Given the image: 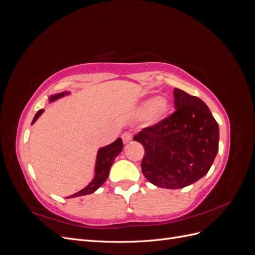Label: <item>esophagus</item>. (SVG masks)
I'll return each mask as SVG.
<instances>
[{
	"label": "esophagus",
	"instance_id": "obj_1",
	"mask_svg": "<svg viewBox=\"0 0 255 255\" xmlns=\"http://www.w3.org/2000/svg\"><path fill=\"white\" fill-rule=\"evenodd\" d=\"M121 137H122V140H123V142H125V143H128V142H129L130 140L133 139V135H132V133H128V132L123 133Z\"/></svg>",
	"mask_w": 255,
	"mask_h": 255
}]
</instances>
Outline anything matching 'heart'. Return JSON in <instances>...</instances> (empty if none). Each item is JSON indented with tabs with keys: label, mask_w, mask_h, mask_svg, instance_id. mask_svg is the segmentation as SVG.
Returning a JSON list of instances; mask_svg holds the SVG:
<instances>
[{
	"label": "heart",
	"mask_w": 255,
	"mask_h": 255,
	"mask_svg": "<svg viewBox=\"0 0 255 255\" xmlns=\"http://www.w3.org/2000/svg\"><path fill=\"white\" fill-rule=\"evenodd\" d=\"M171 111V105L167 100L159 99L158 97H152L142 103L140 106V114L148 116L152 123L159 122L167 117Z\"/></svg>",
	"instance_id": "b5f03b06"
}]
</instances>
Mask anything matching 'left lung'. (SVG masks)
I'll return each mask as SVG.
<instances>
[{
  "label": "left lung",
  "instance_id": "obj_1",
  "mask_svg": "<svg viewBox=\"0 0 255 255\" xmlns=\"http://www.w3.org/2000/svg\"><path fill=\"white\" fill-rule=\"evenodd\" d=\"M173 97L176 111L134 137L144 148L145 179L168 189L186 187L203 177L219 143L218 123L202 100L177 88Z\"/></svg>",
  "mask_w": 255,
  "mask_h": 255
}]
</instances>
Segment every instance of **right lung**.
Wrapping results in <instances>:
<instances>
[{
    "label": "right lung",
    "instance_id": "obj_1",
    "mask_svg": "<svg viewBox=\"0 0 255 255\" xmlns=\"http://www.w3.org/2000/svg\"><path fill=\"white\" fill-rule=\"evenodd\" d=\"M69 95L68 91L65 92H60V94L57 95H53L50 97V102L55 101V100L63 98L64 96ZM43 113V110L38 111L37 114L35 115V117L33 119V123L40 117V115ZM123 148V143L121 138H118L117 140H115L113 143L105 145L103 148L99 149L98 151V155H97V161H96V169H95V177L86 187L84 189L80 190L79 192H76L74 195L69 196L67 198H74V197H81V196H86L90 195L92 192H95L99 187H101L103 183L106 181L107 176L110 174L111 167L114 163L115 158L119 155V153L122 151Z\"/></svg>",
    "mask_w": 255,
    "mask_h": 255
}]
</instances>
